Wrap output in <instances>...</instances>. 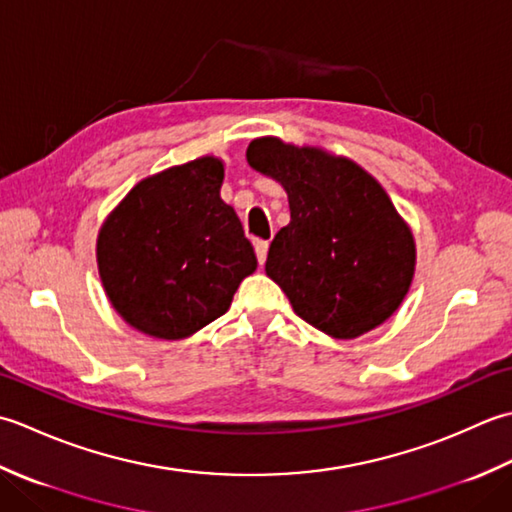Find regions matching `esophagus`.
<instances>
[{
	"label": "esophagus",
	"instance_id": "obj_1",
	"mask_svg": "<svg viewBox=\"0 0 512 512\" xmlns=\"http://www.w3.org/2000/svg\"><path fill=\"white\" fill-rule=\"evenodd\" d=\"M254 249H256V258L258 263L263 265L267 260V252H269V243L267 241H254Z\"/></svg>",
	"mask_w": 512,
	"mask_h": 512
}]
</instances>
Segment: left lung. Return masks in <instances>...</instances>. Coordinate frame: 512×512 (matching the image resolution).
Returning <instances> with one entry per match:
<instances>
[{
    "label": "left lung",
    "mask_w": 512,
    "mask_h": 512,
    "mask_svg": "<svg viewBox=\"0 0 512 512\" xmlns=\"http://www.w3.org/2000/svg\"><path fill=\"white\" fill-rule=\"evenodd\" d=\"M247 163L289 198L291 221L265 271L296 316L338 340L387 322L409 294L417 254L384 187L347 156L278 137L249 143Z\"/></svg>",
    "instance_id": "8db88e82"
}]
</instances>
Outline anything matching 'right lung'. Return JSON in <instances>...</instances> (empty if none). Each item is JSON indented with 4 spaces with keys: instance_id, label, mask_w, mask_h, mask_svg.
Listing matches in <instances>:
<instances>
[{
    "instance_id": "1",
    "label": "right lung",
    "mask_w": 512,
    "mask_h": 512,
    "mask_svg": "<svg viewBox=\"0 0 512 512\" xmlns=\"http://www.w3.org/2000/svg\"><path fill=\"white\" fill-rule=\"evenodd\" d=\"M216 156L152 174L123 196L97 236L101 285L145 336L181 340L221 318L256 254L221 198Z\"/></svg>"
}]
</instances>
